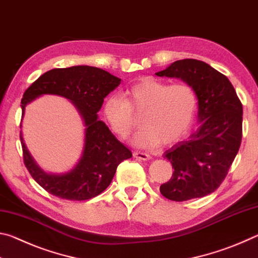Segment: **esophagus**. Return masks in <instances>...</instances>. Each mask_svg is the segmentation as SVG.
<instances>
[{"instance_id": "obj_1", "label": "esophagus", "mask_w": 258, "mask_h": 258, "mask_svg": "<svg viewBox=\"0 0 258 258\" xmlns=\"http://www.w3.org/2000/svg\"><path fill=\"white\" fill-rule=\"evenodd\" d=\"M133 156L135 157V158H139L141 160H148L150 159V156L146 154V152H141V151H134L133 152Z\"/></svg>"}]
</instances>
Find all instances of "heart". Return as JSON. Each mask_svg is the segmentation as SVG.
I'll return each instance as SVG.
<instances>
[{"mask_svg":"<svg viewBox=\"0 0 258 258\" xmlns=\"http://www.w3.org/2000/svg\"><path fill=\"white\" fill-rule=\"evenodd\" d=\"M198 97L186 82L169 85L158 78L145 77L124 91V99L110 95L102 113L111 132L126 139L135 126L133 115H142V130L135 135L139 147L169 146L182 139L194 123Z\"/></svg>","mask_w":258,"mask_h":258,"instance_id":"b5f03b06","label":"heart"}]
</instances>
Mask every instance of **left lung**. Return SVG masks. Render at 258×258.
<instances>
[{"mask_svg": "<svg viewBox=\"0 0 258 258\" xmlns=\"http://www.w3.org/2000/svg\"><path fill=\"white\" fill-rule=\"evenodd\" d=\"M194 87L202 124L186 141L164 154L174 168L160 194L173 202L205 197L215 191L237 156L242 138V103L228 77L204 61L183 59L156 73Z\"/></svg>", "mask_w": 258, "mask_h": 258, "instance_id": "left-lung-1", "label": "left lung"}]
</instances>
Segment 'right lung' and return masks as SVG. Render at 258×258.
Here are the masks:
<instances>
[{"label": "right lung", "instance_id": "right-lung-1", "mask_svg": "<svg viewBox=\"0 0 258 258\" xmlns=\"http://www.w3.org/2000/svg\"><path fill=\"white\" fill-rule=\"evenodd\" d=\"M120 84V78L90 66L54 68L43 74L25 91L26 104L42 94H56L71 100L80 111L85 128L83 156L75 168L62 175L46 174L35 163L20 132L24 163L32 177L49 194L66 200H87L107 189L117 166L132 152L116 139L108 126L98 119L103 99Z\"/></svg>", "mask_w": 258, "mask_h": 258}]
</instances>
